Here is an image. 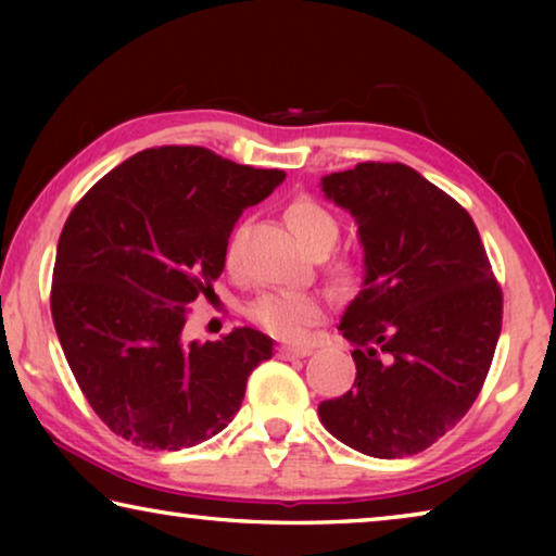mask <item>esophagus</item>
Segmentation results:
<instances>
[{"mask_svg": "<svg viewBox=\"0 0 556 556\" xmlns=\"http://www.w3.org/2000/svg\"><path fill=\"white\" fill-rule=\"evenodd\" d=\"M277 355L281 357V361H294V357L312 355V348L308 345H279Z\"/></svg>", "mask_w": 556, "mask_h": 556, "instance_id": "obj_1", "label": "esophagus"}]
</instances>
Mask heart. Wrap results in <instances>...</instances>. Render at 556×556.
I'll list each match as a JSON object with an SVG mask.
<instances>
[{
	"label": "heart",
	"instance_id": "1",
	"mask_svg": "<svg viewBox=\"0 0 556 556\" xmlns=\"http://www.w3.org/2000/svg\"><path fill=\"white\" fill-rule=\"evenodd\" d=\"M285 215L289 228L294 230L308 252H328L336 244L338 232H341L336 215L326 205L312 199V195H299V199L291 201ZM238 250L240 242L238 232H235L228 244H225V265H238ZM336 275L341 279H351L355 275V262L343 257L336 265ZM244 314H248L252 324L265 328L267 333L285 338V341H299L321 318L324 299L312 294V291H262V294H257L244 306Z\"/></svg>",
	"mask_w": 556,
	"mask_h": 556
}]
</instances>
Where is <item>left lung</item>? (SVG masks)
Returning a JSON list of instances; mask_svg holds the SVG:
<instances>
[{"label":"left lung","instance_id":"1","mask_svg":"<svg viewBox=\"0 0 556 556\" xmlns=\"http://www.w3.org/2000/svg\"><path fill=\"white\" fill-rule=\"evenodd\" d=\"M321 184L357 223L365 279L338 326L355 345L353 390L318 404V417L361 454H419L481 392L503 289L468 211L414 168L363 162Z\"/></svg>","mask_w":556,"mask_h":556}]
</instances>
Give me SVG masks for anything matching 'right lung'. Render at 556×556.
<instances>
[{"label":"right lung","instance_id":"right-lung-1","mask_svg":"<svg viewBox=\"0 0 556 556\" xmlns=\"http://www.w3.org/2000/svg\"><path fill=\"white\" fill-rule=\"evenodd\" d=\"M285 181L205 147H154L112 168L63 225L51 316L80 392L110 431L149 451L201 444L238 414L271 338L235 328L184 343L244 208Z\"/></svg>","mask_w":556,"mask_h":556}]
</instances>
